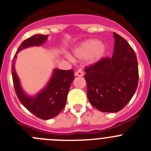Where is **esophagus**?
<instances>
[{"mask_svg":"<svg viewBox=\"0 0 151 151\" xmlns=\"http://www.w3.org/2000/svg\"><path fill=\"white\" fill-rule=\"evenodd\" d=\"M75 75H76V76H83L84 73H83V71H82V70H81V69H78V71L75 73Z\"/></svg>","mask_w":151,"mask_h":151,"instance_id":"34e87169","label":"esophagus"}]
</instances>
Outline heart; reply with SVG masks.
I'll use <instances>...</instances> for the list:
<instances>
[{"label":"heart","instance_id":"heart-1","mask_svg":"<svg viewBox=\"0 0 151 151\" xmlns=\"http://www.w3.org/2000/svg\"><path fill=\"white\" fill-rule=\"evenodd\" d=\"M105 47L97 40H88L78 46L75 50V56L78 59H86L91 57L92 61L101 59L104 54Z\"/></svg>","mask_w":151,"mask_h":151}]
</instances>
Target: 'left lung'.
Listing matches in <instances>:
<instances>
[{"label": "left lung", "mask_w": 151, "mask_h": 151, "mask_svg": "<svg viewBox=\"0 0 151 151\" xmlns=\"http://www.w3.org/2000/svg\"><path fill=\"white\" fill-rule=\"evenodd\" d=\"M111 57H103L85 68L88 98L101 112L116 113L123 109L135 93L138 65L134 50L116 33Z\"/></svg>", "instance_id": "1"}]
</instances>
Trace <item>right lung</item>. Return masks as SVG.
Here are the masks:
<instances>
[{"label": "right lung", "instance_id": "add662e5", "mask_svg": "<svg viewBox=\"0 0 151 151\" xmlns=\"http://www.w3.org/2000/svg\"><path fill=\"white\" fill-rule=\"evenodd\" d=\"M48 35H35L22 41L17 49L12 62V76L17 97L29 111L41 119H49L57 116L66 106V98L70 85L74 79L73 69H54L48 85L35 97H29L22 90L15 71V58L18 52L31 46H39L47 38Z\"/></svg>", "mask_w": 151, "mask_h": 151}]
</instances>
